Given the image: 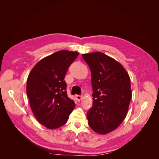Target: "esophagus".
<instances>
[{"label":"esophagus","instance_id":"1","mask_svg":"<svg viewBox=\"0 0 159 159\" xmlns=\"http://www.w3.org/2000/svg\"><path fill=\"white\" fill-rule=\"evenodd\" d=\"M75 97V99H76L77 101H78V102H80V101L81 100V99H82V96L80 95H76Z\"/></svg>","mask_w":159,"mask_h":159}]
</instances>
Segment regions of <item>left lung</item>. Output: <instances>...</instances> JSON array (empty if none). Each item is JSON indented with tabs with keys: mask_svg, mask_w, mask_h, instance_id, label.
Instances as JSON below:
<instances>
[{
	"mask_svg": "<svg viewBox=\"0 0 159 159\" xmlns=\"http://www.w3.org/2000/svg\"><path fill=\"white\" fill-rule=\"evenodd\" d=\"M89 67L93 106L87 113L89 126L99 134L117 129L126 117L132 98L129 75L123 66L102 52L82 55Z\"/></svg>",
	"mask_w": 159,
	"mask_h": 159,
	"instance_id": "1",
	"label": "left lung"
}]
</instances>
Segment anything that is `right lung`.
Listing matches in <instances>:
<instances>
[{"label": "right lung", "mask_w": 159, "mask_h": 159, "mask_svg": "<svg viewBox=\"0 0 159 159\" xmlns=\"http://www.w3.org/2000/svg\"><path fill=\"white\" fill-rule=\"evenodd\" d=\"M79 53L60 50L38 61L28 75L26 93L34 115L48 129L64 125L75 107L67 95L65 75Z\"/></svg>", "instance_id": "1"}]
</instances>
